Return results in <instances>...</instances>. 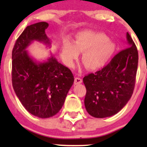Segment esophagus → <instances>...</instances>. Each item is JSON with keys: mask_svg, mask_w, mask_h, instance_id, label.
I'll use <instances>...</instances> for the list:
<instances>
[{"mask_svg": "<svg viewBox=\"0 0 147 147\" xmlns=\"http://www.w3.org/2000/svg\"><path fill=\"white\" fill-rule=\"evenodd\" d=\"M82 82V80L80 78H75V84H81Z\"/></svg>", "mask_w": 147, "mask_h": 147, "instance_id": "1", "label": "esophagus"}]
</instances>
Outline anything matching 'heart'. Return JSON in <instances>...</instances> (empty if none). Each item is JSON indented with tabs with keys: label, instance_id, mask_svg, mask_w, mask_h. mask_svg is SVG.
I'll list each match as a JSON object with an SVG mask.
<instances>
[{
	"label": "heart",
	"instance_id": "heart-1",
	"mask_svg": "<svg viewBox=\"0 0 147 147\" xmlns=\"http://www.w3.org/2000/svg\"><path fill=\"white\" fill-rule=\"evenodd\" d=\"M115 50V44L105 34L82 31L77 34L74 44L68 40L63 42L60 55L67 66L72 67L80 53H83L82 60L86 67L95 70L107 63Z\"/></svg>",
	"mask_w": 147,
	"mask_h": 147
}]
</instances>
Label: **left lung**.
I'll list each match as a JSON object with an SVG mask.
<instances>
[{
	"instance_id": "left-lung-1",
	"label": "left lung",
	"mask_w": 147,
	"mask_h": 147,
	"mask_svg": "<svg viewBox=\"0 0 147 147\" xmlns=\"http://www.w3.org/2000/svg\"><path fill=\"white\" fill-rule=\"evenodd\" d=\"M127 39V48L115 55L102 69L83 78L87 90L84 106L94 117L105 118L116 115L132 95L139 56L136 45L128 32Z\"/></svg>"
}]
</instances>
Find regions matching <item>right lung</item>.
Instances as JSON below:
<instances>
[{
  "label": "right lung",
  "mask_w": 147,
  "mask_h": 147,
  "mask_svg": "<svg viewBox=\"0 0 147 147\" xmlns=\"http://www.w3.org/2000/svg\"><path fill=\"white\" fill-rule=\"evenodd\" d=\"M48 26L46 22H40L27 26L12 51L13 90L26 110L40 118L58 113L74 82L70 69L53 56L38 63L26 50L33 40L50 45L45 31Z\"/></svg>",
  "instance_id": "obj_1"
}]
</instances>
